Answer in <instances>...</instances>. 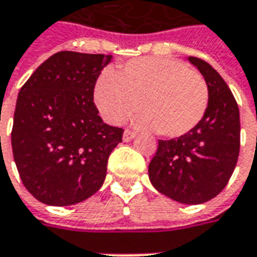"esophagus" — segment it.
I'll list each match as a JSON object with an SVG mask.
<instances>
[{"label":"esophagus","instance_id":"esophagus-1","mask_svg":"<svg viewBox=\"0 0 257 257\" xmlns=\"http://www.w3.org/2000/svg\"><path fill=\"white\" fill-rule=\"evenodd\" d=\"M134 138H136V133H134V131L126 130L124 133H123V141H124V142L133 141Z\"/></svg>","mask_w":257,"mask_h":257}]
</instances>
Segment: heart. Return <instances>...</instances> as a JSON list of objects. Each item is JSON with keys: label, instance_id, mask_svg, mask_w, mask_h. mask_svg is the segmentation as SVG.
Wrapping results in <instances>:
<instances>
[{"label": "heart", "instance_id": "b5f03b06", "mask_svg": "<svg viewBox=\"0 0 257 257\" xmlns=\"http://www.w3.org/2000/svg\"><path fill=\"white\" fill-rule=\"evenodd\" d=\"M140 106L136 124L167 138L185 136L203 119L209 91L201 75L168 57H141L112 72L94 87L95 105L108 123L119 124Z\"/></svg>", "mask_w": 257, "mask_h": 257}]
</instances>
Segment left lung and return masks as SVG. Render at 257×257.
Masks as SVG:
<instances>
[{
  "mask_svg": "<svg viewBox=\"0 0 257 257\" xmlns=\"http://www.w3.org/2000/svg\"><path fill=\"white\" fill-rule=\"evenodd\" d=\"M188 60L207 82V110L197 126L185 136L159 141L148 172L157 192L178 203L197 205L216 197L235 168L239 110L216 69L197 57Z\"/></svg>",
  "mask_w": 257,
  "mask_h": 257,
  "instance_id": "obj_1",
  "label": "left lung"
}]
</instances>
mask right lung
Wrapping results in <instances>:
<instances>
[{"instance_id":"add662e5","label":"right lung","mask_w":257,"mask_h":257,"mask_svg":"<svg viewBox=\"0 0 257 257\" xmlns=\"http://www.w3.org/2000/svg\"><path fill=\"white\" fill-rule=\"evenodd\" d=\"M112 56L59 52L20 89L12 151L22 182L46 205L83 201L102 186L123 130L108 126L93 102L94 85Z\"/></svg>"}]
</instances>
